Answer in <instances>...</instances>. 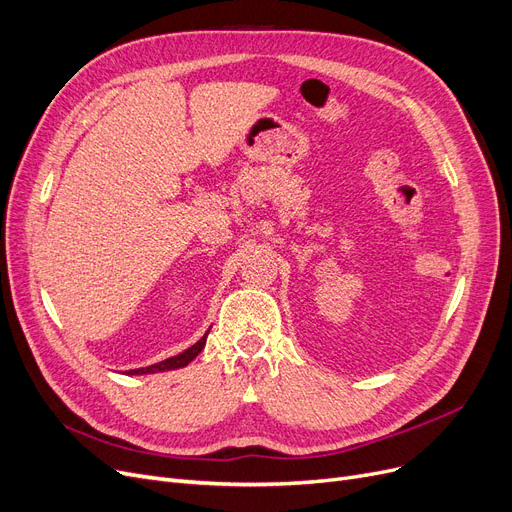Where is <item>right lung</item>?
<instances>
[{"label":"right lung","mask_w":512,"mask_h":512,"mask_svg":"<svg viewBox=\"0 0 512 512\" xmlns=\"http://www.w3.org/2000/svg\"><path fill=\"white\" fill-rule=\"evenodd\" d=\"M208 334H210V330L203 334V338L201 340H197L193 346H189L187 351H182L180 355H176V357H170V359H163V361H159V363H155V365H149V367H138V370H130V372H126V374H157V372H168V370H178V367H185V365H189L201 351H203V346H206V338H208Z\"/></svg>","instance_id":"right-lung-1"}]
</instances>
